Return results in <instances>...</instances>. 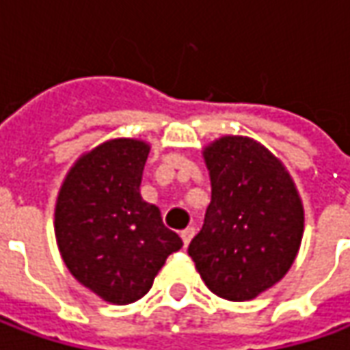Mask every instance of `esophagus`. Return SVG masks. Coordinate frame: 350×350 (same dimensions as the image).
I'll return each mask as SVG.
<instances>
[{
    "mask_svg": "<svg viewBox=\"0 0 350 350\" xmlns=\"http://www.w3.org/2000/svg\"><path fill=\"white\" fill-rule=\"evenodd\" d=\"M193 235H195V228H193V226H189V228H185V230H183L181 237H183V243H185V247L191 243Z\"/></svg>",
    "mask_w": 350,
    "mask_h": 350,
    "instance_id": "esophagus-1",
    "label": "esophagus"
}]
</instances>
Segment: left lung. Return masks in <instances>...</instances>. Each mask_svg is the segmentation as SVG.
<instances>
[{"label": "left lung", "mask_w": 350, "mask_h": 350, "mask_svg": "<svg viewBox=\"0 0 350 350\" xmlns=\"http://www.w3.org/2000/svg\"><path fill=\"white\" fill-rule=\"evenodd\" d=\"M212 181L202 230L189 255L216 296L243 302L288 273L304 208L288 171L261 144L226 136L204 150Z\"/></svg>", "instance_id": "left-lung-1"}]
</instances>
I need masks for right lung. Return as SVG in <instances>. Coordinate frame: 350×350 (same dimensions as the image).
I'll return each mask as SVG.
<instances>
[{"mask_svg": "<svg viewBox=\"0 0 350 350\" xmlns=\"http://www.w3.org/2000/svg\"><path fill=\"white\" fill-rule=\"evenodd\" d=\"M150 146L101 144L75 163L56 202V239L70 273L113 304H132L152 288L157 271L183 247L157 206L140 195Z\"/></svg>", "mask_w": 350, "mask_h": 350, "instance_id": "1", "label": "right lung"}]
</instances>
